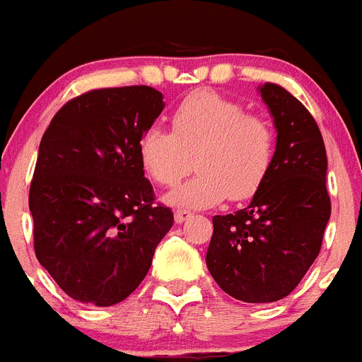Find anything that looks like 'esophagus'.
Returning a JSON list of instances; mask_svg holds the SVG:
<instances>
[{
    "mask_svg": "<svg viewBox=\"0 0 362 362\" xmlns=\"http://www.w3.org/2000/svg\"><path fill=\"white\" fill-rule=\"evenodd\" d=\"M174 217H175V223H177V225H183L185 221L190 219L192 212H187V210H177Z\"/></svg>",
    "mask_w": 362,
    "mask_h": 362,
    "instance_id": "esophagus-1",
    "label": "esophagus"
}]
</instances>
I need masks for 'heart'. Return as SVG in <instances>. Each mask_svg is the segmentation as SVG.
Segmentation results:
<instances>
[{"label": "heart", "mask_w": 362, "mask_h": 362, "mask_svg": "<svg viewBox=\"0 0 362 362\" xmlns=\"http://www.w3.org/2000/svg\"><path fill=\"white\" fill-rule=\"evenodd\" d=\"M276 150L267 119L216 92H194L172 114V132L148 127L137 153L152 181L172 188L190 172L199 174L168 201L179 209H210L230 197L245 201L264 183Z\"/></svg>", "instance_id": "obj_1"}]
</instances>
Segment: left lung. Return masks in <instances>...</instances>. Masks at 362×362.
<instances>
[{"label": "left lung", "instance_id": "obj_1", "mask_svg": "<svg viewBox=\"0 0 362 362\" xmlns=\"http://www.w3.org/2000/svg\"><path fill=\"white\" fill-rule=\"evenodd\" d=\"M259 92L277 130L274 161L246 209L214 216L206 267L233 299L274 303L296 288L321 252L332 204L325 141L312 114L276 83Z\"/></svg>", "mask_w": 362, "mask_h": 362}]
</instances>
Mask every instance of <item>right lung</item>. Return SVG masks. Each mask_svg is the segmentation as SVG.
I'll return each instance as SVG.
<instances>
[{"label": "right lung", "mask_w": 362, "mask_h": 362, "mask_svg": "<svg viewBox=\"0 0 362 362\" xmlns=\"http://www.w3.org/2000/svg\"><path fill=\"white\" fill-rule=\"evenodd\" d=\"M163 108L152 86L98 88L63 105L41 137L28 194L34 250L72 299L94 306L127 299L174 225L137 153Z\"/></svg>", "instance_id": "obj_1"}]
</instances>
